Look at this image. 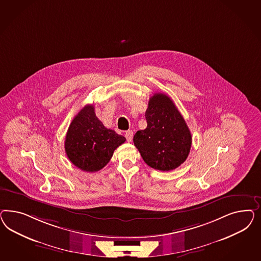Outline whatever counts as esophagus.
<instances>
[{"instance_id":"obj_1","label":"esophagus","mask_w":261,"mask_h":261,"mask_svg":"<svg viewBox=\"0 0 261 261\" xmlns=\"http://www.w3.org/2000/svg\"><path fill=\"white\" fill-rule=\"evenodd\" d=\"M125 138H126L127 142H130L132 141V139H133V132L132 131H130V130H128L125 132Z\"/></svg>"}]
</instances>
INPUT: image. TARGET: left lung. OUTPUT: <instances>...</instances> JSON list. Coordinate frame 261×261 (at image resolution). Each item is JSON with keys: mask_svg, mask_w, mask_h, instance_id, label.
Returning a JSON list of instances; mask_svg holds the SVG:
<instances>
[{"mask_svg": "<svg viewBox=\"0 0 261 261\" xmlns=\"http://www.w3.org/2000/svg\"><path fill=\"white\" fill-rule=\"evenodd\" d=\"M145 119L147 127L138 131L133 141L146 165L162 171L181 166L190 154L192 138L172 99L165 94H154Z\"/></svg>", "mask_w": 261, "mask_h": 261, "instance_id": "1", "label": "left lung"}]
</instances>
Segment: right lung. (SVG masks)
<instances>
[{"instance_id":"right-lung-1","label":"right lung","mask_w":261,"mask_h":261,"mask_svg":"<svg viewBox=\"0 0 261 261\" xmlns=\"http://www.w3.org/2000/svg\"><path fill=\"white\" fill-rule=\"evenodd\" d=\"M125 141L123 136L104 126L95 116L94 105L88 104L69 126L65 151L76 167L86 172H96L109 163L114 151Z\"/></svg>"}]
</instances>
